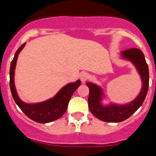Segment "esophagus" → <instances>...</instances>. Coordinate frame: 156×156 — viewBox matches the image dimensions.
<instances>
[{
    "label": "esophagus",
    "mask_w": 156,
    "mask_h": 156,
    "mask_svg": "<svg viewBox=\"0 0 156 156\" xmlns=\"http://www.w3.org/2000/svg\"><path fill=\"white\" fill-rule=\"evenodd\" d=\"M89 78V74L86 72H82V74H80V79H81L82 83H85Z\"/></svg>",
    "instance_id": "34e87169"
}]
</instances>
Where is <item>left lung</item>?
Wrapping results in <instances>:
<instances>
[{"mask_svg":"<svg viewBox=\"0 0 156 156\" xmlns=\"http://www.w3.org/2000/svg\"><path fill=\"white\" fill-rule=\"evenodd\" d=\"M120 58L133 64L141 80V89L139 94L130 102L126 104H116L110 102L103 104V100L107 98L101 86L93 82H87L89 89L88 98L89 111L93 115L101 121L107 122H120L130 117L143 104L149 86V71L143 52L138 48H130L123 51Z\"/></svg>","mask_w":156,"mask_h":156,"instance_id":"obj_1","label":"left lung"}]
</instances>
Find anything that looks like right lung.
<instances>
[{
	"label": "right lung",
	"instance_id": "obj_1",
	"mask_svg": "<svg viewBox=\"0 0 156 156\" xmlns=\"http://www.w3.org/2000/svg\"><path fill=\"white\" fill-rule=\"evenodd\" d=\"M26 43L22 44L16 51L10 67V89L15 102L26 115L38 123H48L59 119L67 111L68 103L73 93L81 85L79 79L70 82L59 89L52 98L45 101L29 104L23 101L19 97L15 86V70L18 55L24 48Z\"/></svg>",
	"mask_w": 156,
	"mask_h": 156
}]
</instances>
